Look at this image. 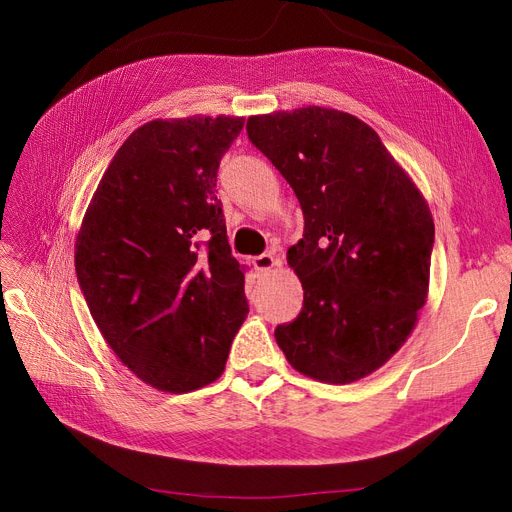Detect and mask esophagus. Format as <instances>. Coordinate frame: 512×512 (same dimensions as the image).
Wrapping results in <instances>:
<instances>
[{"label": "esophagus", "mask_w": 512, "mask_h": 512, "mask_svg": "<svg viewBox=\"0 0 512 512\" xmlns=\"http://www.w3.org/2000/svg\"><path fill=\"white\" fill-rule=\"evenodd\" d=\"M275 265H280V260H277V258L273 256V252H265V254H260V256L254 258V267H256V271H260V273L271 271Z\"/></svg>", "instance_id": "1"}]
</instances>
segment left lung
I'll use <instances>...</instances> for the list:
<instances>
[{"label": "left lung", "instance_id": "1", "mask_svg": "<svg viewBox=\"0 0 512 512\" xmlns=\"http://www.w3.org/2000/svg\"><path fill=\"white\" fill-rule=\"evenodd\" d=\"M247 138L299 198L303 239L288 265L303 309L277 324L301 374L348 384L384 365L425 305L433 220L421 192L354 115L307 106L247 119Z\"/></svg>", "mask_w": 512, "mask_h": 512}]
</instances>
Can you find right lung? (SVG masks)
<instances>
[{
  "instance_id": "right-lung-1",
  "label": "right lung",
  "mask_w": 512,
  "mask_h": 512,
  "mask_svg": "<svg viewBox=\"0 0 512 512\" xmlns=\"http://www.w3.org/2000/svg\"><path fill=\"white\" fill-rule=\"evenodd\" d=\"M243 117L151 121L102 175L76 237V280L100 333L143 382L218 380L250 312L215 181Z\"/></svg>"
}]
</instances>
